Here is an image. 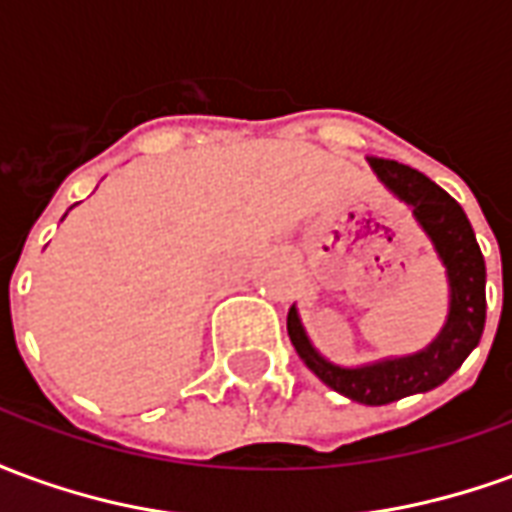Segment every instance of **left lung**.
<instances>
[{
  "mask_svg": "<svg viewBox=\"0 0 512 512\" xmlns=\"http://www.w3.org/2000/svg\"><path fill=\"white\" fill-rule=\"evenodd\" d=\"M370 167L386 189L403 200L425 230L436 255L447 268L450 312L439 337L411 356L381 359L362 367H340L312 348L296 307L288 312L290 343L323 384L365 406H386L400 397L430 392L463 365L485 326V260L466 213L447 191L400 161L370 156Z\"/></svg>",
  "mask_w": 512,
  "mask_h": 512,
  "instance_id": "obj_1",
  "label": "left lung"
}]
</instances>
